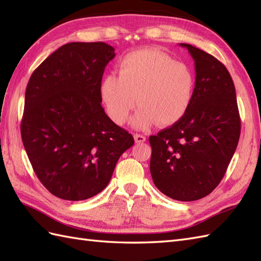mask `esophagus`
<instances>
[{
  "mask_svg": "<svg viewBox=\"0 0 261 261\" xmlns=\"http://www.w3.org/2000/svg\"><path fill=\"white\" fill-rule=\"evenodd\" d=\"M134 137H135V140H136V142H138V143H141V142H145V141H146V137H145V136H142V135H138V134H136Z\"/></svg>",
  "mask_w": 261,
  "mask_h": 261,
  "instance_id": "obj_1",
  "label": "esophagus"
}]
</instances>
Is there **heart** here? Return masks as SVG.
Returning a JSON list of instances; mask_svg holds the SVG:
<instances>
[{"mask_svg": "<svg viewBox=\"0 0 261 261\" xmlns=\"http://www.w3.org/2000/svg\"><path fill=\"white\" fill-rule=\"evenodd\" d=\"M118 75L110 73L99 82V96L116 124H124L137 102L132 118L136 129L146 130L157 121L167 126L190 110L195 92L193 70L156 49L129 53L118 64Z\"/></svg>", "mask_w": 261, "mask_h": 261, "instance_id": "b5f03b06", "label": "heart"}]
</instances>
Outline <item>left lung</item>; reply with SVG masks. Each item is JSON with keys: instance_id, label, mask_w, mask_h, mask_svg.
<instances>
[{"instance_id": "left-lung-1", "label": "left lung", "mask_w": 261, "mask_h": 261, "mask_svg": "<svg viewBox=\"0 0 261 261\" xmlns=\"http://www.w3.org/2000/svg\"><path fill=\"white\" fill-rule=\"evenodd\" d=\"M195 62L190 110L171 126L149 137L150 173L158 190L177 201L203 198L219 185L240 138L233 81L212 55L180 43Z\"/></svg>"}]
</instances>
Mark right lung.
<instances>
[{"label": "right lung", "mask_w": 261, "mask_h": 261, "mask_svg": "<svg viewBox=\"0 0 261 261\" xmlns=\"http://www.w3.org/2000/svg\"><path fill=\"white\" fill-rule=\"evenodd\" d=\"M115 57L105 42H69L33 71L21 137L41 184L59 198L83 201L108 186L132 135L102 108L99 82Z\"/></svg>", "instance_id": "obj_1"}]
</instances>
